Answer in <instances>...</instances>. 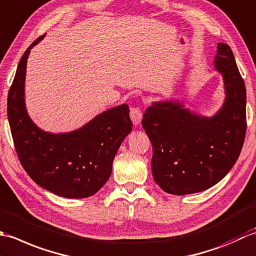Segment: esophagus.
Masks as SVG:
<instances>
[{"label":"esophagus","instance_id":"obj_1","mask_svg":"<svg viewBox=\"0 0 256 256\" xmlns=\"http://www.w3.org/2000/svg\"><path fill=\"white\" fill-rule=\"evenodd\" d=\"M130 118L134 124H139L142 119V110L140 107H132L130 108Z\"/></svg>","mask_w":256,"mask_h":256}]
</instances>
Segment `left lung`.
Instances as JSON below:
<instances>
[{
	"mask_svg": "<svg viewBox=\"0 0 256 256\" xmlns=\"http://www.w3.org/2000/svg\"><path fill=\"white\" fill-rule=\"evenodd\" d=\"M214 66L223 75L226 102L212 118L200 117L179 102H154L142 127L152 144L151 169L166 194L206 190L236 162L246 132V90L230 46L218 44Z\"/></svg>",
	"mask_w": 256,
	"mask_h": 256,
	"instance_id": "obj_1",
	"label": "left lung"
}]
</instances>
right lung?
<instances>
[{"label":"right lung","instance_id":"add662e5","mask_svg":"<svg viewBox=\"0 0 256 256\" xmlns=\"http://www.w3.org/2000/svg\"><path fill=\"white\" fill-rule=\"evenodd\" d=\"M20 58L8 90V118L20 162L32 180L53 194L82 199L100 190L112 174V161L132 122L126 104L102 112L68 134L44 132L25 109L24 82L30 50Z\"/></svg>","mask_w":256,"mask_h":256}]
</instances>
